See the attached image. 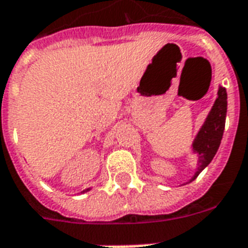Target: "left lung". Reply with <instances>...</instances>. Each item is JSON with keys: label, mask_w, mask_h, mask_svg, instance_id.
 Instances as JSON below:
<instances>
[{"label": "left lung", "mask_w": 248, "mask_h": 248, "mask_svg": "<svg viewBox=\"0 0 248 248\" xmlns=\"http://www.w3.org/2000/svg\"><path fill=\"white\" fill-rule=\"evenodd\" d=\"M218 97L212 110L209 111L208 117L201 126L199 134L192 144V150L199 156V168L196 173L189 181H193L200 172L209 166V163L213 160L214 155L217 154L218 147L221 144L222 135L225 130V122H226L227 111V93L223 87L218 89Z\"/></svg>", "instance_id": "8db88e82"}]
</instances>
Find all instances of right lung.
Instances as JSON below:
<instances>
[{"label": "right lung", "instance_id": "right-lung-1", "mask_svg": "<svg viewBox=\"0 0 248 248\" xmlns=\"http://www.w3.org/2000/svg\"><path fill=\"white\" fill-rule=\"evenodd\" d=\"M88 190H91V188H88V189H85V190H82V193H84V192H88Z\"/></svg>", "mask_w": 248, "mask_h": 248}]
</instances>
